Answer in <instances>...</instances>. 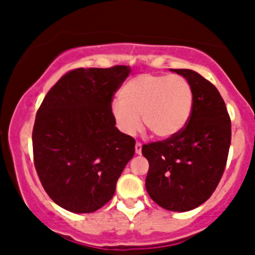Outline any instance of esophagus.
<instances>
[{"instance_id":"1","label":"esophagus","mask_w":255,"mask_h":255,"mask_svg":"<svg viewBox=\"0 0 255 255\" xmlns=\"http://www.w3.org/2000/svg\"><path fill=\"white\" fill-rule=\"evenodd\" d=\"M135 153H136V154H140V153H141V143H140V141H136V144H135Z\"/></svg>"}]
</instances>
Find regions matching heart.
<instances>
[{
    "label": "heart",
    "instance_id": "b5f03b06",
    "mask_svg": "<svg viewBox=\"0 0 255 255\" xmlns=\"http://www.w3.org/2000/svg\"><path fill=\"white\" fill-rule=\"evenodd\" d=\"M194 107V91L186 78L167 74H141L120 91L111 111L117 128L134 135L144 128L155 138H172L185 129Z\"/></svg>",
    "mask_w": 255,
    "mask_h": 255
}]
</instances>
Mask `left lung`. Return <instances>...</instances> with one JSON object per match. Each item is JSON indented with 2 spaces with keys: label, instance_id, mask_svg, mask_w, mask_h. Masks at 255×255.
Masks as SVG:
<instances>
[{
  "label": "left lung",
  "instance_id": "1",
  "mask_svg": "<svg viewBox=\"0 0 255 255\" xmlns=\"http://www.w3.org/2000/svg\"><path fill=\"white\" fill-rule=\"evenodd\" d=\"M189 80L194 107L185 129L172 138L144 144L149 162L145 188L162 208L186 212L203 204L217 188L226 167L231 120L217 88L200 74L172 69Z\"/></svg>",
  "mask_w": 255,
  "mask_h": 255
}]
</instances>
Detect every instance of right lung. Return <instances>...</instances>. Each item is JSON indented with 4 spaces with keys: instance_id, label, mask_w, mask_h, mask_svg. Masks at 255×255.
<instances>
[{
    "instance_id": "right-lung-1",
    "label": "right lung",
    "mask_w": 255,
    "mask_h": 255,
    "mask_svg": "<svg viewBox=\"0 0 255 255\" xmlns=\"http://www.w3.org/2000/svg\"><path fill=\"white\" fill-rule=\"evenodd\" d=\"M130 67L74 69L61 76L38 108L33 157L42 186L56 204L92 213L112 199L135 153V139L115 126L114 96Z\"/></svg>"
}]
</instances>
